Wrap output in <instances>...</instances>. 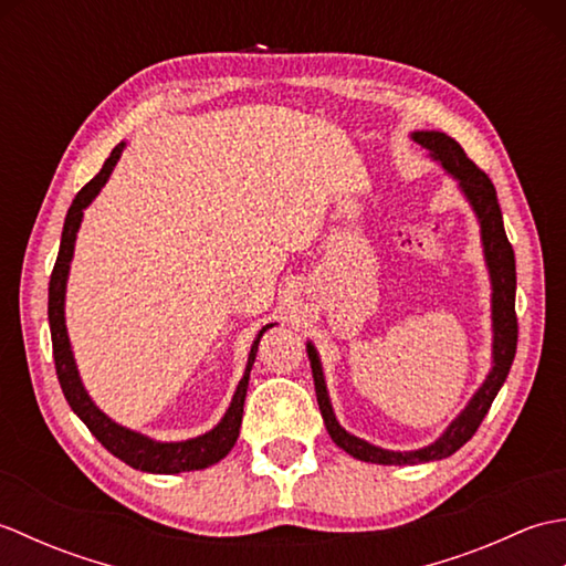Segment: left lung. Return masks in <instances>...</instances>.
Here are the masks:
<instances>
[{
    "label": "left lung",
    "instance_id": "1",
    "mask_svg": "<svg viewBox=\"0 0 566 566\" xmlns=\"http://www.w3.org/2000/svg\"><path fill=\"white\" fill-rule=\"evenodd\" d=\"M411 138L418 143V146H423L430 153V158L438 160L444 170L457 179L462 195L467 197L469 203H472L479 226H482V245H484V258H486V268L491 276L494 367H491L489 377L472 396V401L467 403L464 411L452 420L450 428L444 430L436 442L428 444V448L411 450V452H394V450L377 448V444H371L367 440H359L350 436L345 428H340L338 420H335L333 406L328 399L326 379H323L316 347L306 343L311 371H314V384H316V399H318V408H321V416H323V423H326L328 436L347 454H353L363 462H375V464H423L432 460H442V457H450L460 450L462 444L474 436L476 428L482 426V420L489 413L491 403H494L499 389L509 377L513 357H515V345H518V318H515V255L506 238V228H503L496 187L491 185L486 172L479 170V167L467 158V153L462 150L460 143L450 138L448 134H440V130H416Z\"/></svg>",
    "mask_w": 566,
    "mask_h": 566
}]
</instances>
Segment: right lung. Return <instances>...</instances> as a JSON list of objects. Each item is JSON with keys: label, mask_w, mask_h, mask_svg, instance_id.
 <instances>
[{"label": "right lung", "mask_w": 566, "mask_h": 566, "mask_svg": "<svg viewBox=\"0 0 566 566\" xmlns=\"http://www.w3.org/2000/svg\"><path fill=\"white\" fill-rule=\"evenodd\" d=\"M122 150H124V143H118L109 158H106L102 170L77 191V197L72 199V207L67 209V216H65L57 260H55V268L51 274V284H48V321H51L55 371H57L60 389H63L72 411L80 416V420L90 428L92 436L97 438L114 457H118V460L126 462L128 467L140 469V472H150V474L191 472V469H203V467L221 462L235 444L240 423H243V403H245V394H248L250 369H252V363H255L262 333L272 328V323L270 326H264L258 333L255 343H252L243 379H240L238 389L233 394V401H231V406H228V411L221 418V423L213 430L203 432V436H199V438L182 440V442L150 440L146 436H140V432H136V430H128L124 426L114 423L109 416H104L99 408L92 403L90 394L82 387L75 357H72V350H70V338H67V328H65V284H67V272H70V262H72V250H75L77 228L82 223V211L90 207L92 199L97 197L99 189L106 185V179H109L114 165L118 163V158H122Z\"/></svg>", "instance_id": "obj_1"}]
</instances>
